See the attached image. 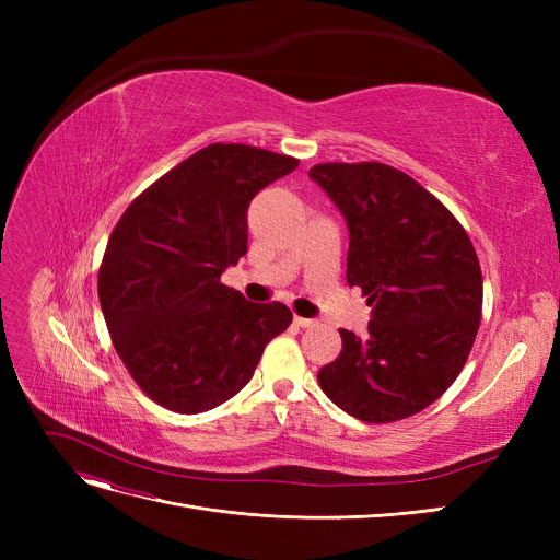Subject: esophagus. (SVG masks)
Returning a JSON list of instances; mask_svg holds the SVG:
<instances>
[{"mask_svg":"<svg viewBox=\"0 0 560 560\" xmlns=\"http://www.w3.org/2000/svg\"><path fill=\"white\" fill-rule=\"evenodd\" d=\"M294 325H296V327H303V329H308V327H315V325H317V319H313V317H299V315H294Z\"/></svg>","mask_w":560,"mask_h":560,"instance_id":"34e87169","label":"esophagus"}]
</instances>
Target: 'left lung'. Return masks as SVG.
<instances>
[{
    "mask_svg": "<svg viewBox=\"0 0 560 560\" xmlns=\"http://www.w3.org/2000/svg\"><path fill=\"white\" fill-rule=\"evenodd\" d=\"M317 182L350 231L346 280L371 311L364 338L341 329L317 383L364 422L409 418L460 374L481 325L483 278L467 231L442 200L385 163H319Z\"/></svg>",
    "mask_w": 560,
    "mask_h": 560,
    "instance_id": "obj_1",
    "label": "left lung"
}]
</instances>
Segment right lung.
I'll return each mask as SVG.
<instances>
[{"mask_svg": "<svg viewBox=\"0 0 560 560\" xmlns=\"http://www.w3.org/2000/svg\"><path fill=\"white\" fill-rule=\"evenodd\" d=\"M296 159L210 144L144 189L114 226L97 273L112 343L142 393L202 413L249 383L264 348L292 325L280 301L222 284L247 252V208Z\"/></svg>", "mask_w": 560, "mask_h": 560, "instance_id": "1", "label": "right lung"}]
</instances>
